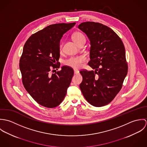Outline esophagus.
I'll return each instance as SVG.
<instances>
[{
	"label": "esophagus",
	"mask_w": 147,
	"mask_h": 147,
	"mask_svg": "<svg viewBox=\"0 0 147 147\" xmlns=\"http://www.w3.org/2000/svg\"><path fill=\"white\" fill-rule=\"evenodd\" d=\"M74 74H78L79 72V71L78 70H77V69H74Z\"/></svg>",
	"instance_id": "esophagus-1"
}]
</instances>
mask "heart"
Segmentation results:
<instances>
[{
    "mask_svg": "<svg viewBox=\"0 0 147 147\" xmlns=\"http://www.w3.org/2000/svg\"><path fill=\"white\" fill-rule=\"evenodd\" d=\"M72 39L74 42L78 45L83 40H85V37L84 34L80 32H75L72 35ZM60 51H62V45H60L59 47ZM86 61V58L84 56L81 55L75 57H72L64 62L65 65L73 68L74 69H79L83 66L84 62Z\"/></svg>",
    "mask_w": 147,
    "mask_h": 147,
    "instance_id": "heart-1",
    "label": "heart"
}]
</instances>
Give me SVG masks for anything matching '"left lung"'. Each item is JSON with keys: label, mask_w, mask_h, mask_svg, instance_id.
<instances>
[{"label": "left lung", "mask_w": 147, "mask_h": 147, "mask_svg": "<svg viewBox=\"0 0 147 147\" xmlns=\"http://www.w3.org/2000/svg\"><path fill=\"white\" fill-rule=\"evenodd\" d=\"M78 28L90 40L88 65L95 69L80 71L83 76L80 88L90 105H107L121 89L127 74L123 43L111 28L101 23L84 22Z\"/></svg>", "instance_id": "8db88e82"}]
</instances>
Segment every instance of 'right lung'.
<instances>
[{"instance_id":"add662e5","label":"right lung","mask_w":147,"mask_h":147,"mask_svg":"<svg viewBox=\"0 0 147 147\" xmlns=\"http://www.w3.org/2000/svg\"><path fill=\"white\" fill-rule=\"evenodd\" d=\"M75 24L49 25L32 34L24 46L19 64L22 82L32 98L44 107L54 108L60 105L71 83L72 68L64 65L55 74L50 72L60 67V41Z\"/></svg>"}]
</instances>
